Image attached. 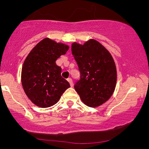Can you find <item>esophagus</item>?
Segmentation results:
<instances>
[{"label":"esophagus","instance_id":"34e87169","mask_svg":"<svg viewBox=\"0 0 149 149\" xmlns=\"http://www.w3.org/2000/svg\"><path fill=\"white\" fill-rule=\"evenodd\" d=\"M68 80V81L69 82V84H70V86H73V81H72V79H70V78H68V79H67Z\"/></svg>","mask_w":149,"mask_h":149}]
</instances>
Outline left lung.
Listing matches in <instances>:
<instances>
[{"label":"left lung","instance_id":"8db88e82","mask_svg":"<svg viewBox=\"0 0 149 149\" xmlns=\"http://www.w3.org/2000/svg\"><path fill=\"white\" fill-rule=\"evenodd\" d=\"M72 54L80 71V80L74 85L83 102L97 107L106 102L115 89L117 69L110 52L95 40L84 45L73 42Z\"/></svg>","mask_w":149,"mask_h":149}]
</instances>
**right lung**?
Masks as SVG:
<instances>
[{
  "label": "right lung",
  "instance_id": "right-lung-1",
  "mask_svg": "<svg viewBox=\"0 0 149 149\" xmlns=\"http://www.w3.org/2000/svg\"><path fill=\"white\" fill-rule=\"evenodd\" d=\"M69 46L45 38L30 51L22 69L24 91L37 107H49L56 104L70 87L61 76V68L55 61L65 55Z\"/></svg>",
  "mask_w": 149,
  "mask_h": 149
}]
</instances>
